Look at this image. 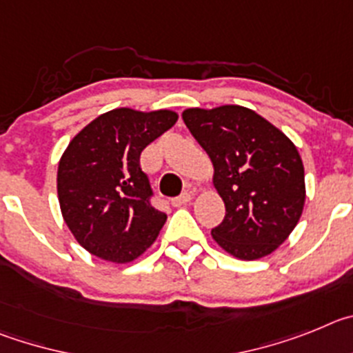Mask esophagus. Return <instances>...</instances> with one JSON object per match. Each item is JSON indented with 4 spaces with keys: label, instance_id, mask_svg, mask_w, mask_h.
Returning <instances> with one entry per match:
<instances>
[{
    "label": "esophagus",
    "instance_id": "1",
    "mask_svg": "<svg viewBox=\"0 0 353 353\" xmlns=\"http://www.w3.org/2000/svg\"><path fill=\"white\" fill-rule=\"evenodd\" d=\"M192 202V193H183V195L176 196V199H172V205L174 208H181V205H186Z\"/></svg>",
    "mask_w": 353,
    "mask_h": 353
}]
</instances>
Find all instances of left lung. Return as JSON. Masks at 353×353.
<instances>
[{"instance_id":"obj_1","label":"left lung","mask_w":353,"mask_h":353,"mask_svg":"<svg viewBox=\"0 0 353 353\" xmlns=\"http://www.w3.org/2000/svg\"><path fill=\"white\" fill-rule=\"evenodd\" d=\"M183 119L214 167L225 218L211 230L241 260L269 255L303 214L304 167L294 142L252 109H186Z\"/></svg>"}]
</instances>
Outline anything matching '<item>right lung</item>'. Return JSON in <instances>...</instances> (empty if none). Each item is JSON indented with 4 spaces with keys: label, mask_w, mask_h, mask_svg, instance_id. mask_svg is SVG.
I'll return each mask as SVG.
<instances>
[{
    "label": "right lung",
    "mask_w": 353,
    "mask_h": 353,
    "mask_svg": "<svg viewBox=\"0 0 353 353\" xmlns=\"http://www.w3.org/2000/svg\"><path fill=\"white\" fill-rule=\"evenodd\" d=\"M176 121L172 110L125 107L101 114L72 139L58 167L59 205L91 255L126 263L157 241L167 214L151 205L141 153Z\"/></svg>",
    "instance_id": "obj_1"
}]
</instances>
